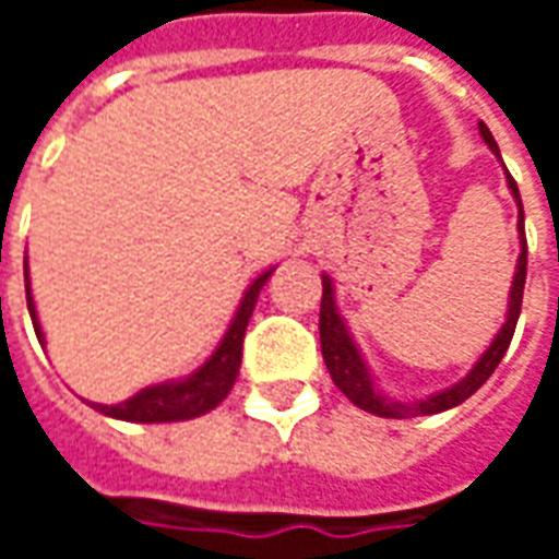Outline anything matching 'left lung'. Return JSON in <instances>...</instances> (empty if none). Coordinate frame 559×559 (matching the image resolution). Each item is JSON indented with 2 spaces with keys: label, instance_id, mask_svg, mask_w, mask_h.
<instances>
[{
  "label": "left lung",
  "instance_id": "obj_1",
  "mask_svg": "<svg viewBox=\"0 0 559 559\" xmlns=\"http://www.w3.org/2000/svg\"><path fill=\"white\" fill-rule=\"evenodd\" d=\"M481 140L491 146L493 155H500V148L493 143L491 131L485 122H479ZM506 182L512 188V197L518 203V233H521V254H518V272L512 281V293H509V311H506V323L497 332V338L491 341V347L481 353V359L473 365L464 380H457L452 389H443L437 395H428L421 401H392L380 395V389L374 386V377L368 371V365L362 362V353L356 350L350 332L341 320L338 308H335V290L332 281L323 275V299H320V347H323V362H326L329 374L335 380V386L347 395V399L359 407V411L377 413L386 419H411V416H431V413H443L457 407L461 401H467L476 389L493 374V368L500 365V359L509 350V341L515 335L518 314H521V299H524V281H527V236H524V206H521V194H518L515 179L506 173Z\"/></svg>",
  "mask_w": 559,
  "mask_h": 559
}]
</instances>
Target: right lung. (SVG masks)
Masks as SVG:
<instances>
[{
	"label": "right lung",
	"instance_id": "right-lung-1",
	"mask_svg": "<svg viewBox=\"0 0 559 559\" xmlns=\"http://www.w3.org/2000/svg\"><path fill=\"white\" fill-rule=\"evenodd\" d=\"M272 275V269L263 272L260 278H254V284L245 290L242 302H239V311L233 317L227 335L221 338L218 350L212 353L203 368H197L194 374L185 377V380H176V383H158V386L140 389L134 399L122 401V404H92L95 411L104 413V416H114V419L126 421H182L194 419V416H203V413L215 411L221 401L230 395L233 383L239 377V365H242V341L245 329H248V320L254 314L257 296L263 290V284ZM29 281V275H26ZM26 305H29L32 326H35V335L44 344L41 323H38V314H35V302H32V290L26 284Z\"/></svg>",
	"mask_w": 559,
	"mask_h": 559
}]
</instances>
